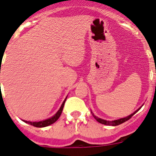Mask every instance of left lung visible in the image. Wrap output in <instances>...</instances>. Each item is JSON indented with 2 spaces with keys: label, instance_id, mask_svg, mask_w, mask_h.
Instances as JSON below:
<instances>
[{
  "label": "left lung",
  "instance_id": "obj_1",
  "mask_svg": "<svg viewBox=\"0 0 156 156\" xmlns=\"http://www.w3.org/2000/svg\"><path fill=\"white\" fill-rule=\"evenodd\" d=\"M140 109H139V110H140ZM138 110L135 111L133 113L130 114V115H129V116H126V117H124V118H121V119H120V120H113V121H107V120H102V119L98 118V117L95 116L92 113H92V115H93L94 117L95 120H96L98 122H99L100 123H102V124H104V125H108V126H118V125L121 124V123H124V122H126V121H127V120H129V119H130L131 117H132V116H133V115L135 114V113H136L137 111H138Z\"/></svg>",
  "mask_w": 156,
  "mask_h": 156
}]
</instances>
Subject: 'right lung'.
<instances>
[{
  "instance_id": "add662e5",
  "label": "right lung",
  "mask_w": 156,
  "mask_h": 156,
  "mask_svg": "<svg viewBox=\"0 0 156 156\" xmlns=\"http://www.w3.org/2000/svg\"><path fill=\"white\" fill-rule=\"evenodd\" d=\"M66 99L65 100L64 102L62 103V104L61 107H60V109L58 110V111L57 112V113H55L52 117H51V118L47 119V120H43V121H40V122H29V121H25V120H24V122L28 123V124L32 125V126H36V127H45V126H49V125L52 124V123H55V122L59 118V116H61V113L62 112L63 107H64V104H65V102H66Z\"/></svg>"
}]
</instances>
